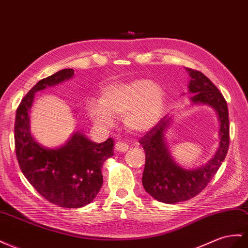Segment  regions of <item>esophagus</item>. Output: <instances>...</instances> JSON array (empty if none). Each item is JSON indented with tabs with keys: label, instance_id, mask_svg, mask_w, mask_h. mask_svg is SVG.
I'll use <instances>...</instances> for the list:
<instances>
[{
	"label": "esophagus",
	"instance_id": "34e87169",
	"mask_svg": "<svg viewBox=\"0 0 248 248\" xmlns=\"http://www.w3.org/2000/svg\"><path fill=\"white\" fill-rule=\"evenodd\" d=\"M115 148L119 152H126L127 150H128V144L121 142V140H119V142L116 143Z\"/></svg>",
	"mask_w": 248,
	"mask_h": 248
}]
</instances>
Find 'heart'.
I'll use <instances>...</instances> for the list:
<instances>
[{"instance_id": "heart-1", "label": "heart", "mask_w": 248, "mask_h": 248, "mask_svg": "<svg viewBox=\"0 0 248 248\" xmlns=\"http://www.w3.org/2000/svg\"><path fill=\"white\" fill-rule=\"evenodd\" d=\"M166 105L165 92L149 79H132L109 83L100 92L99 102L89 100L86 111L100 126H111L113 118L122 117L126 128L135 133L152 129L162 119Z\"/></svg>"}]
</instances>
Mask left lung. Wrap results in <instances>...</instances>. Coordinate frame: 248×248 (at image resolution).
Here are the masks:
<instances>
[{"label": "left lung", "instance_id": "8db88e82", "mask_svg": "<svg viewBox=\"0 0 248 248\" xmlns=\"http://www.w3.org/2000/svg\"><path fill=\"white\" fill-rule=\"evenodd\" d=\"M190 76L189 93L192 105H207L216 111L219 121V145L205 165L186 169L175 162L166 142V132L172 122L167 115L140 140L146 163L142 183L150 195L164 203L186 202L202 192L224 160L230 143L229 109L222 93L202 73L186 68Z\"/></svg>", "mask_w": 248, "mask_h": 248}]
</instances>
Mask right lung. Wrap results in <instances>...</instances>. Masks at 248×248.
Returning <instances> with one entry per match:
<instances>
[{
    "label": "right lung",
    "mask_w": 248,
    "mask_h": 248,
    "mask_svg": "<svg viewBox=\"0 0 248 248\" xmlns=\"http://www.w3.org/2000/svg\"><path fill=\"white\" fill-rule=\"evenodd\" d=\"M74 70L64 69L42 79L18 105L15 124L17 162L25 177L51 203L78 209L91 203L101 189V168L112 156V139L93 142L81 131H75L66 143L49 148L38 143L30 126V110L34 93L70 80Z\"/></svg>",
    "instance_id": "1"
}]
</instances>
